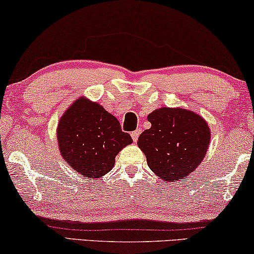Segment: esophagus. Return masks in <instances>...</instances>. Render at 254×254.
<instances>
[{"instance_id": "34e87169", "label": "esophagus", "mask_w": 254, "mask_h": 254, "mask_svg": "<svg viewBox=\"0 0 254 254\" xmlns=\"http://www.w3.org/2000/svg\"><path fill=\"white\" fill-rule=\"evenodd\" d=\"M141 133V128H137V130H134L133 132H131V137L133 139V141H137L139 135Z\"/></svg>"}]
</instances>
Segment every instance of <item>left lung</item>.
Instances as JSON below:
<instances>
[{"label":"left lung","mask_w":254,"mask_h":254,"mask_svg":"<svg viewBox=\"0 0 254 254\" xmlns=\"http://www.w3.org/2000/svg\"><path fill=\"white\" fill-rule=\"evenodd\" d=\"M147 120L152 126L139 135L137 144L149 169L164 183L187 178L208 151V123L199 114L180 107H161Z\"/></svg>","instance_id":"8db88e82"}]
</instances>
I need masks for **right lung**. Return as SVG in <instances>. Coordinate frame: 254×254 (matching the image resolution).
Returning <instances> with one entry per match:
<instances>
[{"mask_svg":"<svg viewBox=\"0 0 254 254\" xmlns=\"http://www.w3.org/2000/svg\"><path fill=\"white\" fill-rule=\"evenodd\" d=\"M56 137L63 160L86 178L108 174L120 151L132 144L119 120L85 96L74 100L61 116Z\"/></svg>","mask_w":254,"mask_h":254,"instance_id":"obj_1","label":"right lung"}]
</instances>
